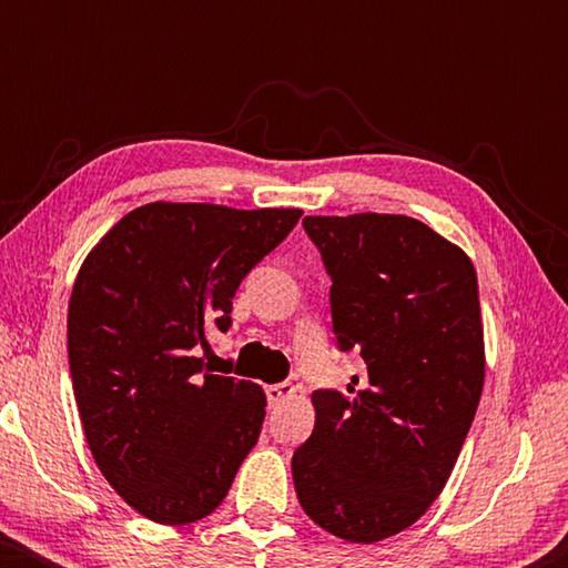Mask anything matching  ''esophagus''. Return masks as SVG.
Segmentation results:
<instances>
[{"mask_svg":"<svg viewBox=\"0 0 568 568\" xmlns=\"http://www.w3.org/2000/svg\"><path fill=\"white\" fill-rule=\"evenodd\" d=\"M266 398L271 406H276V403H284L294 398V385L292 383H278V385H268L266 387Z\"/></svg>","mask_w":568,"mask_h":568,"instance_id":"esophagus-1","label":"esophagus"}]
</instances>
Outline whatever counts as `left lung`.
<instances>
[{
    "label": "left lung",
    "mask_w": 568,
    "mask_h": 568,
    "mask_svg": "<svg viewBox=\"0 0 568 568\" xmlns=\"http://www.w3.org/2000/svg\"><path fill=\"white\" fill-rule=\"evenodd\" d=\"M331 276L341 352L364 377L315 390V429L292 457L307 517L348 542L406 530L455 468L484 390L476 268L403 214L305 216Z\"/></svg>",
    "instance_id": "obj_1"
}]
</instances>
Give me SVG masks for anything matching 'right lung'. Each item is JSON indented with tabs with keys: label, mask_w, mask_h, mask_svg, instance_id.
Here are the masks:
<instances>
[{
	"label": "right lung",
	"mask_w": 568,
	"mask_h": 568,
	"mask_svg": "<svg viewBox=\"0 0 568 568\" xmlns=\"http://www.w3.org/2000/svg\"><path fill=\"white\" fill-rule=\"evenodd\" d=\"M300 216L154 201L115 222L77 274L67 346L84 437L108 484L152 523L212 515L258 442L266 395L196 354L209 331L230 328L240 282Z\"/></svg>",
	"instance_id": "add662e5"
}]
</instances>
